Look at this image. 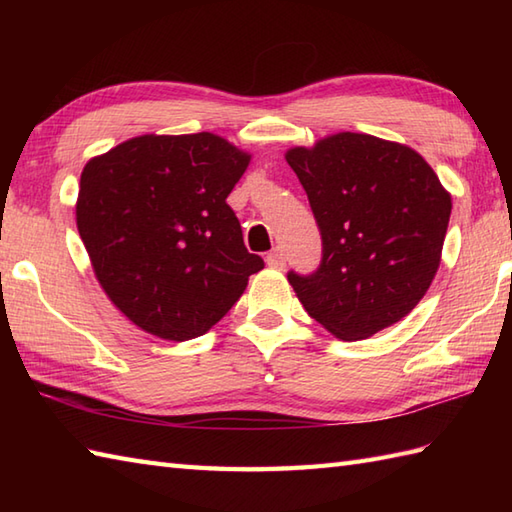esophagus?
<instances>
[{
	"label": "esophagus",
	"mask_w": 512,
	"mask_h": 512,
	"mask_svg": "<svg viewBox=\"0 0 512 512\" xmlns=\"http://www.w3.org/2000/svg\"><path fill=\"white\" fill-rule=\"evenodd\" d=\"M266 264L270 268H284L286 266V257H284V253H281L279 248H275V250H270V253L266 255Z\"/></svg>",
	"instance_id": "esophagus-1"
}]
</instances>
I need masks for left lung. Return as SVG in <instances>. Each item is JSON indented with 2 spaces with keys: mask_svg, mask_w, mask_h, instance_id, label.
I'll return each instance as SVG.
<instances>
[{
  "mask_svg": "<svg viewBox=\"0 0 512 512\" xmlns=\"http://www.w3.org/2000/svg\"><path fill=\"white\" fill-rule=\"evenodd\" d=\"M321 231V264L288 273L303 308L343 341L418 306L440 266L451 195L416 151L343 132L286 154Z\"/></svg>",
  "mask_w": 512,
  "mask_h": 512,
  "instance_id": "left-lung-1",
  "label": "left lung"
}]
</instances>
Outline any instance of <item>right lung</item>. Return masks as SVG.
Listing matches in <instances>:
<instances>
[{
    "label": "right lung",
    "instance_id": "1",
    "mask_svg": "<svg viewBox=\"0 0 512 512\" xmlns=\"http://www.w3.org/2000/svg\"><path fill=\"white\" fill-rule=\"evenodd\" d=\"M248 160L200 132L138 136L85 165L76 226L99 284L138 328L202 336L264 268L226 204Z\"/></svg>",
    "mask_w": 512,
    "mask_h": 512
}]
</instances>
